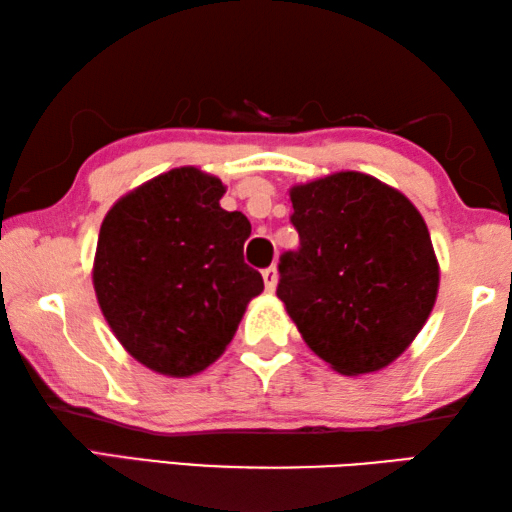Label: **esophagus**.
Here are the masks:
<instances>
[{
  "label": "esophagus",
  "mask_w": 512,
  "mask_h": 512,
  "mask_svg": "<svg viewBox=\"0 0 512 512\" xmlns=\"http://www.w3.org/2000/svg\"><path fill=\"white\" fill-rule=\"evenodd\" d=\"M262 277H264L266 291H268V293H273V291H275V287H277V268H275V266H268V268H264Z\"/></svg>",
  "instance_id": "1"
}]
</instances>
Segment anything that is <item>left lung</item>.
<instances>
[{
    "instance_id": "1",
    "label": "left lung",
    "mask_w": 512,
    "mask_h": 512,
    "mask_svg": "<svg viewBox=\"0 0 512 512\" xmlns=\"http://www.w3.org/2000/svg\"><path fill=\"white\" fill-rule=\"evenodd\" d=\"M289 196L300 248L280 259L277 298L341 375L391 366L438 298L440 266L418 207L361 171L293 185Z\"/></svg>"
}]
</instances>
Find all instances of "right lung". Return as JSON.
Returning a JSON list of instances; mask_svg holds the SVG:
<instances>
[{"mask_svg":"<svg viewBox=\"0 0 512 512\" xmlns=\"http://www.w3.org/2000/svg\"><path fill=\"white\" fill-rule=\"evenodd\" d=\"M225 185L198 167L146 180L101 223L92 284L135 361L192 377L221 357L264 280L244 262L250 221L225 212Z\"/></svg>","mask_w":512,"mask_h":512,"instance_id":"1","label":"right lung"}]
</instances>
